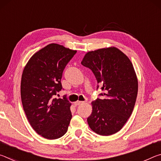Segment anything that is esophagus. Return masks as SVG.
Segmentation results:
<instances>
[{"label":"esophagus","mask_w":161,"mask_h":161,"mask_svg":"<svg viewBox=\"0 0 161 161\" xmlns=\"http://www.w3.org/2000/svg\"><path fill=\"white\" fill-rule=\"evenodd\" d=\"M84 102H81V101H77V102H75L74 103V104L75 106H78V105H80V104H82V103H84Z\"/></svg>","instance_id":"1"}]
</instances>
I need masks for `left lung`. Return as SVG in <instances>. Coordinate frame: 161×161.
I'll list each match as a JSON object with an SVG mask.
<instances>
[{
  "label": "left lung",
  "mask_w": 161,
  "mask_h": 161,
  "mask_svg": "<svg viewBox=\"0 0 161 161\" xmlns=\"http://www.w3.org/2000/svg\"><path fill=\"white\" fill-rule=\"evenodd\" d=\"M81 63L92 71L104 92L100 94L104 99L92 102L89 126L99 135L114 134L131 115L137 97L138 79L131 62L123 52L110 47L88 52Z\"/></svg>",
  "instance_id": "obj_1"
}]
</instances>
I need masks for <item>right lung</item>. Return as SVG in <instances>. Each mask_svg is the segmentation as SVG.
Returning <instances> with one entry per match:
<instances>
[{
	"label": "right lung",
	"instance_id": "right-lung-1",
	"mask_svg": "<svg viewBox=\"0 0 161 161\" xmlns=\"http://www.w3.org/2000/svg\"><path fill=\"white\" fill-rule=\"evenodd\" d=\"M76 53L51 43L35 53L23 69L20 95L24 111L32 129L47 139L64 136L72 119L71 103L54 95L62 89V73Z\"/></svg>",
	"mask_w": 161,
	"mask_h": 161
}]
</instances>
